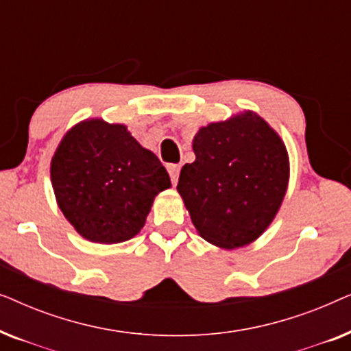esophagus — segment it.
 Instances as JSON below:
<instances>
[{
  "label": "esophagus",
  "instance_id": "esophagus-1",
  "mask_svg": "<svg viewBox=\"0 0 351 351\" xmlns=\"http://www.w3.org/2000/svg\"><path fill=\"white\" fill-rule=\"evenodd\" d=\"M167 172H169L172 184H177V179H179L180 174V165H169L167 166Z\"/></svg>",
  "mask_w": 351,
  "mask_h": 351
}]
</instances>
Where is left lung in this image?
Here are the masks:
<instances>
[{"instance_id":"1","label":"left lung","mask_w":351,"mask_h":351,"mask_svg":"<svg viewBox=\"0 0 351 351\" xmlns=\"http://www.w3.org/2000/svg\"><path fill=\"white\" fill-rule=\"evenodd\" d=\"M196 160L180 171L177 191L196 232L222 249L256 241L270 227L289 184V155L256 112L209 123L193 137Z\"/></svg>"}]
</instances>
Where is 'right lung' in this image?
Wrapping results in <instances>:
<instances>
[{"mask_svg": "<svg viewBox=\"0 0 351 351\" xmlns=\"http://www.w3.org/2000/svg\"><path fill=\"white\" fill-rule=\"evenodd\" d=\"M59 209L88 241L117 244L145 225L153 199L171 179L155 153L124 124L84 119L62 137L51 160Z\"/></svg>", "mask_w": 351, "mask_h": 351, "instance_id": "1", "label": "right lung"}]
</instances>
